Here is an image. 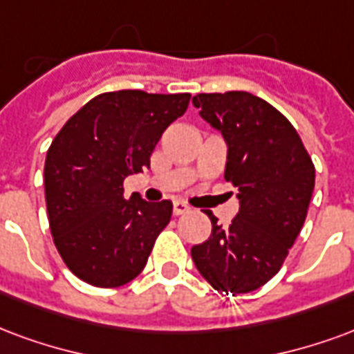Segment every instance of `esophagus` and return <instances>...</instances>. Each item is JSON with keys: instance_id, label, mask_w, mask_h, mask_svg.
<instances>
[{"instance_id": "esophagus-1", "label": "esophagus", "mask_w": 354, "mask_h": 354, "mask_svg": "<svg viewBox=\"0 0 354 354\" xmlns=\"http://www.w3.org/2000/svg\"><path fill=\"white\" fill-rule=\"evenodd\" d=\"M172 212H174V216H182V214H187L189 212V206L182 201H174L172 204Z\"/></svg>"}]
</instances>
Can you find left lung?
I'll return each instance as SVG.
<instances>
[{"label": "left lung", "instance_id": "left-lung-1", "mask_svg": "<svg viewBox=\"0 0 354 354\" xmlns=\"http://www.w3.org/2000/svg\"><path fill=\"white\" fill-rule=\"evenodd\" d=\"M193 104L227 142L225 180L234 185L240 210L229 227L208 214L212 234L191 248V257L216 290L251 292L276 276L300 234L315 167L297 129L261 97L198 93Z\"/></svg>", "mask_w": 354, "mask_h": 354}]
</instances>
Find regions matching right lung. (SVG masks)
I'll return each mask as SVG.
<instances>
[{
	"mask_svg": "<svg viewBox=\"0 0 354 354\" xmlns=\"http://www.w3.org/2000/svg\"><path fill=\"white\" fill-rule=\"evenodd\" d=\"M189 93L109 91L67 120L44 161L52 236L73 274L93 287L129 283L144 270L172 203L124 197V180L150 167L163 131L187 111Z\"/></svg>",
	"mask_w": 354,
	"mask_h": 354,
	"instance_id": "obj_1",
	"label": "right lung"
}]
</instances>
